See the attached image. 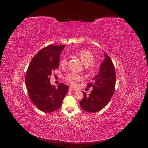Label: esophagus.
<instances>
[{
    "instance_id": "obj_1",
    "label": "esophagus",
    "mask_w": 148,
    "mask_h": 148,
    "mask_svg": "<svg viewBox=\"0 0 148 148\" xmlns=\"http://www.w3.org/2000/svg\"><path fill=\"white\" fill-rule=\"evenodd\" d=\"M75 89H74L73 87H69V91H75Z\"/></svg>"
}]
</instances>
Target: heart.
<instances>
[{
	"mask_svg": "<svg viewBox=\"0 0 148 148\" xmlns=\"http://www.w3.org/2000/svg\"><path fill=\"white\" fill-rule=\"evenodd\" d=\"M76 54L80 58L82 62L85 65V69L87 71H92L94 69L93 63L95 60L94 54L90 51L83 49L77 52ZM60 66L65 68L68 65V59L66 56H63L60 61ZM82 77L78 74L70 73L65 76V79L71 86H75L78 81L82 80Z\"/></svg>",
	"mask_w": 148,
	"mask_h": 148,
	"instance_id": "b5f03b06",
	"label": "heart"
}]
</instances>
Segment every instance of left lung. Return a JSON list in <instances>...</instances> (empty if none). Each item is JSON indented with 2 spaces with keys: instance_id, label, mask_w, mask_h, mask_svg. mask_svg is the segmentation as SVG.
<instances>
[{
  "instance_id": "1",
  "label": "left lung",
  "mask_w": 148,
  "mask_h": 148,
  "mask_svg": "<svg viewBox=\"0 0 148 148\" xmlns=\"http://www.w3.org/2000/svg\"><path fill=\"white\" fill-rule=\"evenodd\" d=\"M104 56L105 58L100 66L99 73L87 87H93L92 91L88 95L82 91L84 98L79 103L84 111L94 113L101 110L114 93L116 82L115 67L110 57L106 53Z\"/></svg>"
}]
</instances>
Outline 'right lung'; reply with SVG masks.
<instances>
[{
  "label": "right lung",
  "mask_w": 148,
  "mask_h": 148,
  "mask_svg": "<svg viewBox=\"0 0 148 148\" xmlns=\"http://www.w3.org/2000/svg\"><path fill=\"white\" fill-rule=\"evenodd\" d=\"M65 45H50L41 49L32 58L27 69L25 82L32 102L41 111L58 110L68 92L69 86L60 83L51 85L52 71L59 67L60 56Z\"/></svg>",
  "instance_id": "right-lung-1"
}]
</instances>
